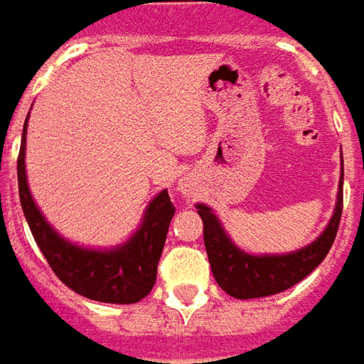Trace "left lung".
<instances>
[{
    "label": "left lung",
    "mask_w": 364,
    "mask_h": 364,
    "mask_svg": "<svg viewBox=\"0 0 364 364\" xmlns=\"http://www.w3.org/2000/svg\"><path fill=\"white\" fill-rule=\"evenodd\" d=\"M203 221V242L208 250L209 266L219 287L235 299H258L269 296L296 285L309 273L316 269L328 256L338 235L341 209H343V156H341V180L338 188V201L328 227L320 237L301 250L289 254H262L254 256L238 248L223 229L221 221L211 208L196 205Z\"/></svg>",
    "instance_id": "1"
}]
</instances>
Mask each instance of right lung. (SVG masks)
<instances>
[{
    "label": "right lung",
    "mask_w": 364,
    "mask_h": 364,
    "mask_svg": "<svg viewBox=\"0 0 364 364\" xmlns=\"http://www.w3.org/2000/svg\"><path fill=\"white\" fill-rule=\"evenodd\" d=\"M26 122L17 159L18 198L31 232L52 272L63 285L91 301L110 304H134L141 301L155 285L156 266L174 215L168 192L163 190L155 200H151L139 229L127 242L110 250L77 246L52 229L31 196L25 168Z\"/></svg>",
    "instance_id": "1"
}]
</instances>
